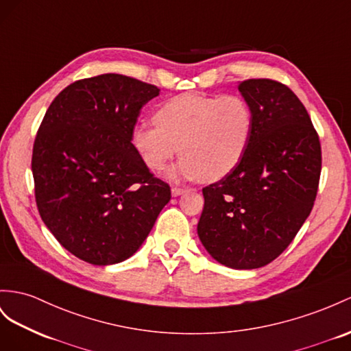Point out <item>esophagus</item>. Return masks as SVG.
Wrapping results in <instances>:
<instances>
[{
    "instance_id": "1",
    "label": "esophagus",
    "mask_w": 351,
    "mask_h": 351,
    "mask_svg": "<svg viewBox=\"0 0 351 351\" xmlns=\"http://www.w3.org/2000/svg\"><path fill=\"white\" fill-rule=\"evenodd\" d=\"M185 191H186V188H182V186H172V195H173V197L181 195V194H184Z\"/></svg>"
}]
</instances>
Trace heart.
Wrapping results in <instances>:
<instances>
[{
    "instance_id": "b5f03b06",
    "label": "heart",
    "mask_w": 351,
    "mask_h": 351,
    "mask_svg": "<svg viewBox=\"0 0 351 351\" xmlns=\"http://www.w3.org/2000/svg\"><path fill=\"white\" fill-rule=\"evenodd\" d=\"M156 125H138L132 145L149 170H163L179 151L172 176L217 182L243 160L252 139L255 115L243 96L182 93L154 112Z\"/></svg>"
}]
</instances>
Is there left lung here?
<instances>
[{
	"label": "left lung",
	"instance_id": "obj_1",
	"mask_svg": "<svg viewBox=\"0 0 351 351\" xmlns=\"http://www.w3.org/2000/svg\"><path fill=\"white\" fill-rule=\"evenodd\" d=\"M239 92L254 110L252 139L228 176L203 188L197 232L219 264L252 269L274 261L308 218L322 149L307 110L289 87L252 78Z\"/></svg>",
	"mask_w": 351,
	"mask_h": 351
}]
</instances>
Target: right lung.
Returning a JSON list of instances; mask_svg holds the SVG:
<instances>
[{
  "label": "right lung",
  "instance_id": "obj_1",
  "mask_svg": "<svg viewBox=\"0 0 351 351\" xmlns=\"http://www.w3.org/2000/svg\"><path fill=\"white\" fill-rule=\"evenodd\" d=\"M160 88L120 74L78 80L55 97L32 149L40 217L68 252L93 265L132 256L170 186L142 163L132 133Z\"/></svg>",
  "mask_w": 351,
  "mask_h": 351
}]
</instances>
